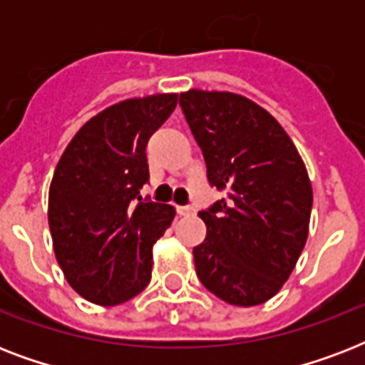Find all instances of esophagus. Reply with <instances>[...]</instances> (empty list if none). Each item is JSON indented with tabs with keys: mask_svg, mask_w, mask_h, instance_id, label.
Masks as SVG:
<instances>
[{
	"mask_svg": "<svg viewBox=\"0 0 365 365\" xmlns=\"http://www.w3.org/2000/svg\"><path fill=\"white\" fill-rule=\"evenodd\" d=\"M176 210H178V214H180V216H189V214H193L195 208H193V206H178Z\"/></svg>",
	"mask_w": 365,
	"mask_h": 365,
	"instance_id": "obj_1",
	"label": "esophagus"
}]
</instances>
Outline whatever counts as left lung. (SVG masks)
I'll list each match as a JSON object with an SVG mask.
<instances>
[{"mask_svg":"<svg viewBox=\"0 0 365 365\" xmlns=\"http://www.w3.org/2000/svg\"><path fill=\"white\" fill-rule=\"evenodd\" d=\"M180 106L225 199L199 212L206 239L195 271L225 303L254 307L278 294L309 237L312 187L280 123L246 96L191 88Z\"/></svg>","mask_w":365,"mask_h":365,"instance_id":"1","label":"left lung"}]
</instances>
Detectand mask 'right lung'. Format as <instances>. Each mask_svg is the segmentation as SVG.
Returning <instances> with one entry per match:
<instances>
[{
	"label": "right lung",
	"mask_w": 365,
	"mask_h": 365,
	"mask_svg": "<svg viewBox=\"0 0 365 365\" xmlns=\"http://www.w3.org/2000/svg\"><path fill=\"white\" fill-rule=\"evenodd\" d=\"M176 104L170 93L106 108L77 130L56 165L48 189L54 255L91 303L121 305L151 280V250L176 210L140 197L149 180L145 148Z\"/></svg>",
	"instance_id": "add662e5"
}]
</instances>
